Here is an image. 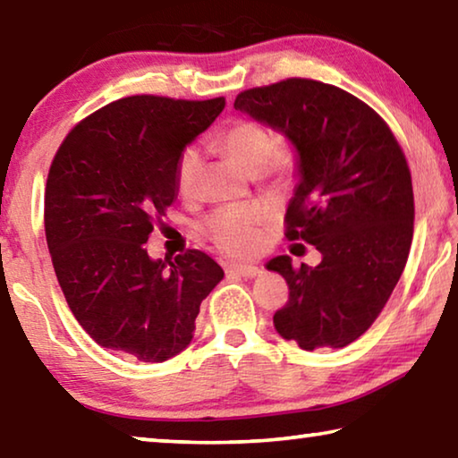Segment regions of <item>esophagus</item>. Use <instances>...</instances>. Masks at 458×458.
<instances>
[{
	"label": "esophagus",
	"mask_w": 458,
	"mask_h": 458,
	"mask_svg": "<svg viewBox=\"0 0 458 458\" xmlns=\"http://www.w3.org/2000/svg\"><path fill=\"white\" fill-rule=\"evenodd\" d=\"M228 273H234V275H240L244 278H254L260 275V268L254 267V265H228L226 267Z\"/></svg>",
	"instance_id": "esophagus-1"
}]
</instances>
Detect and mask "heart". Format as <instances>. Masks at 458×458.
Returning <instances> with one entry per match:
<instances>
[{
    "label": "heart",
    "mask_w": 458,
    "mask_h": 458,
    "mask_svg": "<svg viewBox=\"0 0 458 458\" xmlns=\"http://www.w3.org/2000/svg\"><path fill=\"white\" fill-rule=\"evenodd\" d=\"M218 145L236 161L240 169L250 175L281 177L289 169V153L275 151V137L257 121H236L222 131ZM201 153L196 147H188L182 153L177 165V185L182 196H193L201 177ZM267 210L260 206H228L216 210L206 222V232L220 250L246 257L257 252L262 242V224Z\"/></svg>",
    "instance_id": "1"
}]
</instances>
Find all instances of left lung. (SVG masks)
<instances>
[{
	"instance_id": "obj_1",
	"label": "left lung",
	"mask_w": 458,
	"mask_h": 458,
	"mask_svg": "<svg viewBox=\"0 0 458 458\" xmlns=\"http://www.w3.org/2000/svg\"><path fill=\"white\" fill-rule=\"evenodd\" d=\"M234 108L294 147L286 238L321 252L317 267L294 268L291 257L267 265L289 284L275 329L307 352L350 345L382 313L408 260L414 193L404 153L374 108L319 81L244 90Z\"/></svg>"
}]
</instances>
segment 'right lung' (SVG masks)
Returning a JSON list of instances; mask_svg holds the SVG:
<instances>
[{"mask_svg":"<svg viewBox=\"0 0 458 458\" xmlns=\"http://www.w3.org/2000/svg\"><path fill=\"white\" fill-rule=\"evenodd\" d=\"M224 105V97L114 100L54 155L46 242L68 307L100 347L155 363L190 345L201 301L224 270L199 250L153 260L145 244L177 196L183 149Z\"/></svg>","mask_w":458,"mask_h":458,"instance_id":"add662e5","label":"right lung"}]
</instances>
